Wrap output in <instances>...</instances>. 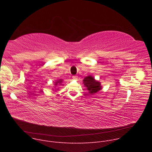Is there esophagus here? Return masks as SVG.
Returning <instances> with one entry per match:
<instances>
[{"label": "esophagus", "instance_id": "34e87169", "mask_svg": "<svg viewBox=\"0 0 152 152\" xmlns=\"http://www.w3.org/2000/svg\"><path fill=\"white\" fill-rule=\"evenodd\" d=\"M77 76H73V77H72V78L74 79V80H77Z\"/></svg>", "mask_w": 152, "mask_h": 152}]
</instances>
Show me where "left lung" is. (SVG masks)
<instances>
[{
    "label": "left lung",
    "instance_id": "obj_1",
    "mask_svg": "<svg viewBox=\"0 0 152 152\" xmlns=\"http://www.w3.org/2000/svg\"><path fill=\"white\" fill-rule=\"evenodd\" d=\"M83 81L85 86L86 87V90H88L90 94H95L102 89L100 82L96 80L91 76L85 77Z\"/></svg>",
    "mask_w": 152,
    "mask_h": 152
}]
</instances>
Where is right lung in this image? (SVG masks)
Returning <instances> with one entry per match:
<instances>
[{"mask_svg": "<svg viewBox=\"0 0 152 152\" xmlns=\"http://www.w3.org/2000/svg\"><path fill=\"white\" fill-rule=\"evenodd\" d=\"M62 82V80L61 79H59V80L55 82V86H58V85H62V84H61Z\"/></svg>", "mask_w": 152, "mask_h": 152, "instance_id": "right-lung-1", "label": "right lung"}]
</instances>
